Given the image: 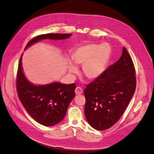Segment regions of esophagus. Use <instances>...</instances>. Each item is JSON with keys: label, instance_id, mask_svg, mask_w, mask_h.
I'll list each match as a JSON object with an SVG mask.
<instances>
[{"label": "esophagus", "instance_id": "esophagus-1", "mask_svg": "<svg viewBox=\"0 0 154 154\" xmlns=\"http://www.w3.org/2000/svg\"><path fill=\"white\" fill-rule=\"evenodd\" d=\"M82 92H83V89L80 87H77L75 90V93L76 94H81Z\"/></svg>", "mask_w": 154, "mask_h": 154}]
</instances>
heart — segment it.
<instances>
[{
    "label": "heart",
    "instance_id": "1",
    "mask_svg": "<svg viewBox=\"0 0 154 154\" xmlns=\"http://www.w3.org/2000/svg\"><path fill=\"white\" fill-rule=\"evenodd\" d=\"M111 49L107 44L100 45L90 43L79 47L72 54V61L78 66H82L84 75L89 79H94L103 72L109 60ZM77 68L71 64L69 71L76 73Z\"/></svg>",
    "mask_w": 154,
    "mask_h": 154
}]
</instances>
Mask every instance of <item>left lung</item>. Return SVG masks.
<instances>
[{
	"mask_svg": "<svg viewBox=\"0 0 154 154\" xmlns=\"http://www.w3.org/2000/svg\"><path fill=\"white\" fill-rule=\"evenodd\" d=\"M135 68L125 47L120 59L86 86L85 115L97 130L113 126L123 115L134 93Z\"/></svg>",
	"mask_w": 154,
	"mask_h": 154,
	"instance_id": "8db88e82",
	"label": "left lung"
}]
</instances>
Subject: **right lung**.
<instances>
[{
    "instance_id": "1",
    "label": "right lung",
    "mask_w": 154,
    "mask_h": 154,
    "mask_svg": "<svg viewBox=\"0 0 154 154\" xmlns=\"http://www.w3.org/2000/svg\"><path fill=\"white\" fill-rule=\"evenodd\" d=\"M71 34H45L32 38L24 49L42 39H66ZM20 57L17 76V90L19 99L31 117L38 123L51 127L65 117L68 106L75 96V84L54 82L45 85H34L25 77Z\"/></svg>"
}]
</instances>
